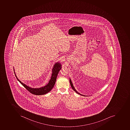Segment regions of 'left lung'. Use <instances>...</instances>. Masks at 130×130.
<instances>
[{
	"label": "left lung",
	"instance_id": "left-lung-1",
	"mask_svg": "<svg viewBox=\"0 0 130 130\" xmlns=\"http://www.w3.org/2000/svg\"><path fill=\"white\" fill-rule=\"evenodd\" d=\"M70 84L71 86V87H72V89L74 90V91H75V92H76L77 93H78V94H79V95H83V96H85V95H82V94H80V93H78V91H77L76 90V89H75V88L74 87V85H73L72 83V80H71L70 78Z\"/></svg>",
	"mask_w": 130,
	"mask_h": 130
}]
</instances>
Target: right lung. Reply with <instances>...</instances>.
I'll return each instance as SVG.
<instances>
[{
  "mask_svg": "<svg viewBox=\"0 0 130 130\" xmlns=\"http://www.w3.org/2000/svg\"><path fill=\"white\" fill-rule=\"evenodd\" d=\"M62 64L60 61L54 63L52 70V74L50 80L47 85L43 87L40 88H32L29 86H27L26 84H24L22 82H21L20 80L18 78V77L17 76L15 73L14 72V68H13L14 71V74L18 80L20 82L21 84L26 88L27 90H28L30 93L32 94L36 95H42L47 93L48 92L52 89L54 87V85L55 84L56 81V78L57 77L58 74L60 70L61 69Z\"/></svg>",
  "mask_w": 130,
  "mask_h": 130,
  "instance_id": "right-lung-1",
  "label": "right lung"
}]
</instances>
